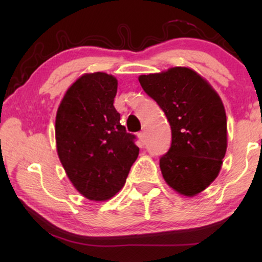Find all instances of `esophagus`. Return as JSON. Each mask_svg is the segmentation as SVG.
<instances>
[{"label": "esophagus", "instance_id": "esophagus-1", "mask_svg": "<svg viewBox=\"0 0 262 262\" xmlns=\"http://www.w3.org/2000/svg\"><path fill=\"white\" fill-rule=\"evenodd\" d=\"M137 136H139V139L142 143H145V141H147V136H145L144 132H140L139 134H137Z\"/></svg>", "mask_w": 262, "mask_h": 262}]
</instances>
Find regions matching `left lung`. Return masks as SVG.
<instances>
[{"label": "left lung", "instance_id": "obj_1", "mask_svg": "<svg viewBox=\"0 0 262 262\" xmlns=\"http://www.w3.org/2000/svg\"><path fill=\"white\" fill-rule=\"evenodd\" d=\"M139 81L171 126V147L159 159L163 178L176 192L194 196L216 179L227 152L223 103L205 78L186 67L141 75Z\"/></svg>", "mask_w": 262, "mask_h": 262}]
</instances>
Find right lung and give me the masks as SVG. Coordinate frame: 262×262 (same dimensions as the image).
Listing matches in <instances>:
<instances>
[{"mask_svg": "<svg viewBox=\"0 0 262 262\" xmlns=\"http://www.w3.org/2000/svg\"><path fill=\"white\" fill-rule=\"evenodd\" d=\"M118 81L106 73L84 74L57 108L56 149L69 180L83 196L106 201L126 183L140 149L114 107Z\"/></svg>", "mask_w": 262, "mask_h": 262, "instance_id": "right-lung-1", "label": "right lung"}]
</instances>
